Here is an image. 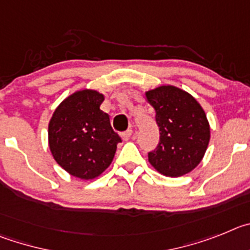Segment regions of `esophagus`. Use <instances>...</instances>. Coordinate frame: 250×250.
Segmentation results:
<instances>
[{
  "instance_id": "1",
  "label": "esophagus",
  "mask_w": 250,
  "mask_h": 250,
  "mask_svg": "<svg viewBox=\"0 0 250 250\" xmlns=\"http://www.w3.org/2000/svg\"><path fill=\"white\" fill-rule=\"evenodd\" d=\"M132 133H133V132H132V130H127V132H123L122 134H121V137H122V141L123 142H128L130 139V137H132Z\"/></svg>"
}]
</instances>
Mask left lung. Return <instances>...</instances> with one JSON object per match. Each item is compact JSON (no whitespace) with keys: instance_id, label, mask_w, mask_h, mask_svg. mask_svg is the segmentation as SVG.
Segmentation results:
<instances>
[{"instance_id":"8db88e82","label":"left lung","mask_w":250,"mask_h":250,"mask_svg":"<svg viewBox=\"0 0 250 250\" xmlns=\"http://www.w3.org/2000/svg\"><path fill=\"white\" fill-rule=\"evenodd\" d=\"M159 128V145L148 162L166 177H182L201 163L210 141V125L202 105L179 87L163 84L145 92Z\"/></svg>"}]
</instances>
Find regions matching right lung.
I'll list each match as a JSON object with an SVG mask.
<instances>
[{"mask_svg":"<svg viewBox=\"0 0 250 250\" xmlns=\"http://www.w3.org/2000/svg\"><path fill=\"white\" fill-rule=\"evenodd\" d=\"M104 94L80 89L67 96L48 122V146L60 167L76 178L89 181L111 166L122 142L100 108Z\"/></svg>","mask_w":250,"mask_h":250,"instance_id":"1","label":"right lung"}]
</instances>
